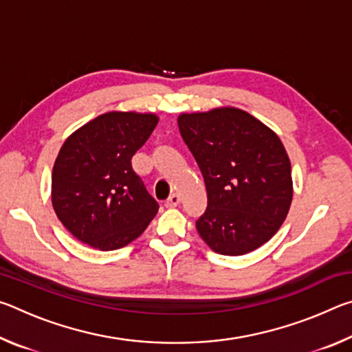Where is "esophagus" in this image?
<instances>
[{
  "instance_id": "1",
  "label": "esophagus",
  "mask_w": 352,
  "mask_h": 352,
  "mask_svg": "<svg viewBox=\"0 0 352 352\" xmlns=\"http://www.w3.org/2000/svg\"><path fill=\"white\" fill-rule=\"evenodd\" d=\"M178 204H180V195H178V194H172L170 195V197L168 199V200H166V206H168V208H174V206H177Z\"/></svg>"
}]
</instances>
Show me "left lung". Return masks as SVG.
<instances>
[{
    "mask_svg": "<svg viewBox=\"0 0 352 352\" xmlns=\"http://www.w3.org/2000/svg\"><path fill=\"white\" fill-rule=\"evenodd\" d=\"M204 175L208 205L195 220L214 252L241 256L265 243L292 204V168L281 140L239 109L178 116Z\"/></svg>",
    "mask_w": 352,
    "mask_h": 352,
    "instance_id": "1",
    "label": "left lung"
}]
</instances>
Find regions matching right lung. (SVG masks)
I'll return each instance as SVG.
<instances>
[{
	"mask_svg": "<svg viewBox=\"0 0 352 352\" xmlns=\"http://www.w3.org/2000/svg\"><path fill=\"white\" fill-rule=\"evenodd\" d=\"M148 113L110 111L65 141L52 169V206L71 234L110 252L135 241L158 201L132 168V158L157 127Z\"/></svg>",
	"mask_w": 352,
	"mask_h": 352,
	"instance_id": "add662e5",
	"label": "right lung"
}]
</instances>
